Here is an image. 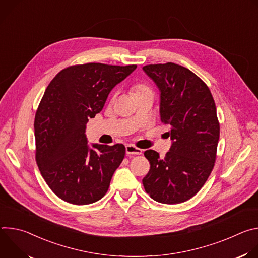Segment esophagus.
<instances>
[{
    "label": "esophagus",
    "mask_w": 258,
    "mask_h": 258,
    "mask_svg": "<svg viewBox=\"0 0 258 258\" xmlns=\"http://www.w3.org/2000/svg\"><path fill=\"white\" fill-rule=\"evenodd\" d=\"M125 152L127 155H140L143 153V150L140 148H137V147L134 145H126Z\"/></svg>",
    "instance_id": "1"
}]
</instances>
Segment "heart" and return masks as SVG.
Returning <instances> with one entry per match:
<instances>
[{"label": "heart", "mask_w": 258, "mask_h": 258, "mask_svg": "<svg viewBox=\"0 0 258 258\" xmlns=\"http://www.w3.org/2000/svg\"><path fill=\"white\" fill-rule=\"evenodd\" d=\"M146 91H150L148 87H146L145 85H138L135 87V93L136 94H139V93H143V92H146Z\"/></svg>", "instance_id": "b5f03b06"}]
</instances>
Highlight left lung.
I'll return each mask as SVG.
<instances>
[{
	"mask_svg": "<svg viewBox=\"0 0 258 258\" xmlns=\"http://www.w3.org/2000/svg\"><path fill=\"white\" fill-rule=\"evenodd\" d=\"M143 70L160 92V119L170 125L171 140L164 158L145 151L150 170L143 185L157 202H185L200 191L214 166L219 139L215 103L204 82L186 67L168 62Z\"/></svg>",
	"mask_w": 258,
	"mask_h": 258,
	"instance_id": "left-lung-1",
	"label": "left lung"
}]
</instances>
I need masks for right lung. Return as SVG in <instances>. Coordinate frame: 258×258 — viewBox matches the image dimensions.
I'll use <instances>...</instances> for the list:
<instances>
[{"label":"right lung","mask_w":258,"mask_h":258,"mask_svg":"<svg viewBox=\"0 0 258 258\" xmlns=\"http://www.w3.org/2000/svg\"><path fill=\"white\" fill-rule=\"evenodd\" d=\"M136 68L75 65L61 70L48 86L34 118L35 159L47 185L62 200L86 205L108 191L125 147L88 145L86 124L103 109L112 89Z\"/></svg>","instance_id":"1"}]
</instances>
